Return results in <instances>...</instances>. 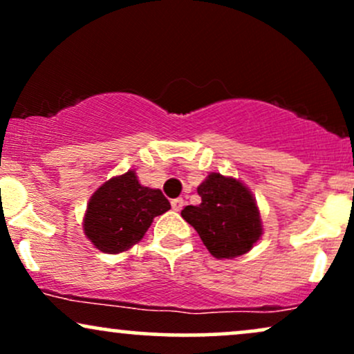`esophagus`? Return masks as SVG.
Returning a JSON list of instances; mask_svg holds the SVG:
<instances>
[{
  "label": "esophagus",
  "mask_w": 354,
  "mask_h": 354,
  "mask_svg": "<svg viewBox=\"0 0 354 354\" xmlns=\"http://www.w3.org/2000/svg\"><path fill=\"white\" fill-rule=\"evenodd\" d=\"M171 206L174 211H181L183 206H185V200H183V198H176V200L171 201Z\"/></svg>",
  "instance_id": "obj_1"
}]
</instances>
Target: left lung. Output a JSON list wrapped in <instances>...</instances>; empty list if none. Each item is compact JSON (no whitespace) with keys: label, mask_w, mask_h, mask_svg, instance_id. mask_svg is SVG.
<instances>
[{"label":"left lung","mask_w":354,"mask_h":354,"mask_svg":"<svg viewBox=\"0 0 354 354\" xmlns=\"http://www.w3.org/2000/svg\"><path fill=\"white\" fill-rule=\"evenodd\" d=\"M201 203L186 206L181 216L200 234L214 258H236L248 253L263 234L259 209L239 180L208 174L198 186Z\"/></svg>","instance_id":"8db88e82"}]
</instances>
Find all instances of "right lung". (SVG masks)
Segmentation results:
<instances>
[{
    "label": "right lung",
    "mask_w": 354,
    "mask_h": 354,
    "mask_svg": "<svg viewBox=\"0 0 354 354\" xmlns=\"http://www.w3.org/2000/svg\"><path fill=\"white\" fill-rule=\"evenodd\" d=\"M171 208L160 189L140 185L135 171L108 180L88 203L84 234L100 251L116 254L136 245L153 219Z\"/></svg>",
    "instance_id": "add662e5"
}]
</instances>
